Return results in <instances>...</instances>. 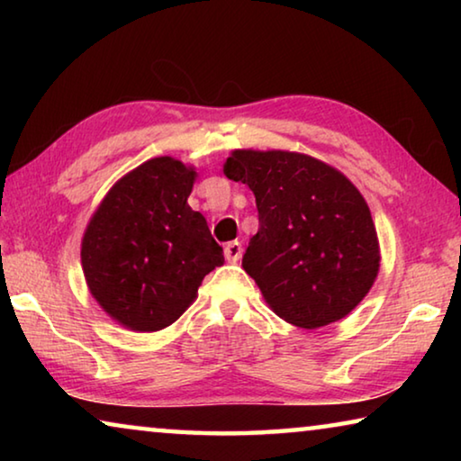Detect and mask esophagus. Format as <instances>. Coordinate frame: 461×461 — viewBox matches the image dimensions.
Instances as JSON below:
<instances>
[{
    "label": "esophagus",
    "mask_w": 461,
    "mask_h": 461,
    "mask_svg": "<svg viewBox=\"0 0 461 461\" xmlns=\"http://www.w3.org/2000/svg\"><path fill=\"white\" fill-rule=\"evenodd\" d=\"M223 254L228 262H238L241 258V244L240 241H230V244H225Z\"/></svg>",
    "instance_id": "obj_1"
}]
</instances>
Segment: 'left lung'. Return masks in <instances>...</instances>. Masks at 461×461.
<instances>
[{
	"instance_id": "obj_1",
	"label": "left lung",
	"mask_w": 461,
	"mask_h": 461,
	"mask_svg": "<svg viewBox=\"0 0 461 461\" xmlns=\"http://www.w3.org/2000/svg\"><path fill=\"white\" fill-rule=\"evenodd\" d=\"M223 173L256 197L260 228L241 267L270 309L303 330L352 313L380 268L360 191L325 162L286 150H233Z\"/></svg>"
}]
</instances>
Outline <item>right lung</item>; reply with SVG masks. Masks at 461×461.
<instances>
[{
  "label": "right lung",
  "mask_w": 461,
  "mask_h": 461,
  "mask_svg": "<svg viewBox=\"0 0 461 461\" xmlns=\"http://www.w3.org/2000/svg\"><path fill=\"white\" fill-rule=\"evenodd\" d=\"M193 167L170 156L122 176L85 230L81 264L91 294L131 331L175 323L203 278L223 264L205 217L189 207Z\"/></svg>",
  "instance_id": "add662e5"
}]
</instances>
